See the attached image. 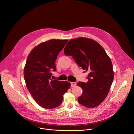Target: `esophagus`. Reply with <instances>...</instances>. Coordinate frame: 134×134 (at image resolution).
I'll return each mask as SVG.
<instances>
[{"mask_svg":"<svg viewBox=\"0 0 134 134\" xmlns=\"http://www.w3.org/2000/svg\"><path fill=\"white\" fill-rule=\"evenodd\" d=\"M76 85V83L75 82H70V86L72 87H74V86H75Z\"/></svg>","mask_w":134,"mask_h":134,"instance_id":"1","label":"esophagus"}]
</instances>
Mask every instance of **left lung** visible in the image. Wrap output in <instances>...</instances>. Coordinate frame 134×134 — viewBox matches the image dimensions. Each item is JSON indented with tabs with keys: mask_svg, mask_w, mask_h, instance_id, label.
<instances>
[{
	"mask_svg": "<svg viewBox=\"0 0 134 134\" xmlns=\"http://www.w3.org/2000/svg\"><path fill=\"white\" fill-rule=\"evenodd\" d=\"M64 53L72 56L84 72H90L87 82L77 83L83 91L78 102L89 108L100 105L107 96L114 79L111 61L104 49L94 40L77 38L68 41Z\"/></svg>",
	"mask_w": 134,
	"mask_h": 134,
	"instance_id": "left-lung-1",
	"label": "left lung"
}]
</instances>
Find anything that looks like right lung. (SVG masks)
Here are the masks:
<instances>
[{
	"instance_id": "obj_1",
	"label": "right lung",
	"mask_w": 134,
	"mask_h": 134,
	"mask_svg": "<svg viewBox=\"0 0 134 134\" xmlns=\"http://www.w3.org/2000/svg\"><path fill=\"white\" fill-rule=\"evenodd\" d=\"M67 40L52 39L34 48L27 59L24 70L26 87L34 100L42 107L53 109L60 105L70 88L68 81L52 80L55 61Z\"/></svg>"
}]
</instances>
